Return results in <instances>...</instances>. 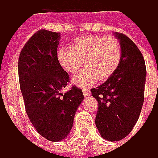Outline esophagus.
<instances>
[{"label": "esophagus", "mask_w": 158, "mask_h": 158, "mask_svg": "<svg viewBox=\"0 0 158 158\" xmlns=\"http://www.w3.org/2000/svg\"><path fill=\"white\" fill-rule=\"evenodd\" d=\"M82 92H83V96H89L90 94V91L88 89H82Z\"/></svg>", "instance_id": "obj_1"}]
</instances>
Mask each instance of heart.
I'll use <instances>...</instances> for the list:
<instances>
[{"label": "heart", "mask_w": 158, "mask_h": 158, "mask_svg": "<svg viewBox=\"0 0 158 158\" xmlns=\"http://www.w3.org/2000/svg\"><path fill=\"white\" fill-rule=\"evenodd\" d=\"M57 59L69 74L75 75L84 61L86 69L73 78L79 87L91 86L97 80L106 81L116 72L122 59L120 42L113 36L82 35L76 38L70 48H61Z\"/></svg>", "instance_id": "1"}]
</instances>
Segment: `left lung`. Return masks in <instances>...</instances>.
Wrapping results in <instances>:
<instances>
[{
	"instance_id": "left-lung-1",
	"label": "left lung",
	"mask_w": 158,
	"mask_h": 158,
	"mask_svg": "<svg viewBox=\"0 0 158 158\" xmlns=\"http://www.w3.org/2000/svg\"><path fill=\"white\" fill-rule=\"evenodd\" d=\"M122 59L116 72L100 86L91 89L98 102L96 125L103 139L119 141L127 136L139 118L144 99L145 62L131 39L122 33Z\"/></svg>"
}]
</instances>
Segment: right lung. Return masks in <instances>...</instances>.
<instances>
[{"mask_svg":"<svg viewBox=\"0 0 158 158\" xmlns=\"http://www.w3.org/2000/svg\"><path fill=\"white\" fill-rule=\"evenodd\" d=\"M60 33L42 29L26 42L18 60L19 81L25 110L37 132L47 140L64 139L71 130L77 108L83 100L81 89L69 84V74L57 59Z\"/></svg>","mask_w":158,"mask_h":158,"instance_id":"obj_1","label":"right lung"}]
</instances>
